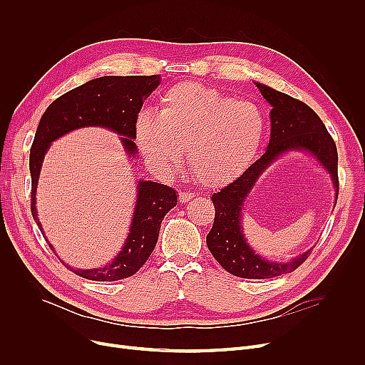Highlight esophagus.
<instances>
[{"label":"esophagus","instance_id":"34e87169","mask_svg":"<svg viewBox=\"0 0 365 365\" xmlns=\"http://www.w3.org/2000/svg\"><path fill=\"white\" fill-rule=\"evenodd\" d=\"M192 198H194L192 192H180L179 194V202H182V204L187 202L189 200H192Z\"/></svg>","mask_w":365,"mask_h":365}]
</instances>
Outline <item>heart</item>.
<instances>
[{"label": "heart", "mask_w": 365, "mask_h": 365, "mask_svg": "<svg viewBox=\"0 0 365 365\" xmlns=\"http://www.w3.org/2000/svg\"><path fill=\"white\" fill-rule=\"evenodd\" d=\"M264 130V113L256 103L189 81L161 96L158 115L139 113L136 140L146 160L164 171L175 168L186 150L197 182L220 187L252 163Z\"/></svg>", "instance_id": "b5f03b06"}]
</instances>
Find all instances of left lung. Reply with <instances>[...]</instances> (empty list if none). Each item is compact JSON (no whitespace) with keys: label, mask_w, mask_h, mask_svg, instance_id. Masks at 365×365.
Wrapping results in <instances>:
<instances>
[{"label":"left lung","mask_w":365,"mask_h":365,"mask_svg":"<svg viewBox=\"0 0 365 365\" xmlns=\"http://www.w3.org/2000/svg\"><path fill=\"white\" fill-rule=\"evenodd\" d=\"M263 98L272 105L271 140L266 152L242 175L212 195L216 208L215 223L207 235L210 253L222 264L225 271L240 278L266 279L290 274L309 257L311 250L290 262H269L262 259L247 244L241 229L242 202L250 194L259 176L281 153L287 150H308L327 168L339 195L337 148L331 134L321 118L308 105L292 96L256 83Z\"/></svg>","instance_id":"1"}]
</instances>
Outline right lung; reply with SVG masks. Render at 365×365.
Here are the masks:
<instances>
[{
	"label": "right lung",
	"mask_w": 365,
	"mask_h": 365,
	"mask_svg": "<svg viewBox=\"0 0 365 365\" xmlns=\"http://www.w3.org/2000/svg\"><path fill=\"white\" fill-rule=\"evenodd\" d=\"M160 75L101 76L57 98L44 112L31 146L32 179L31 213L38 227L35 192L40 170L50 143L63 134L90 125L106 127L121 134L128 157L136 155V120L149 94L160 86ZM178 204L176 190L157 182L140 180L130 234L120 255L105 267L69 271L91 281H118L136 274L157 245L164 216ZM51 247V245H50Z\"/></svg>",
	"instance_id": "right-lung-1"
}]
</instances>
